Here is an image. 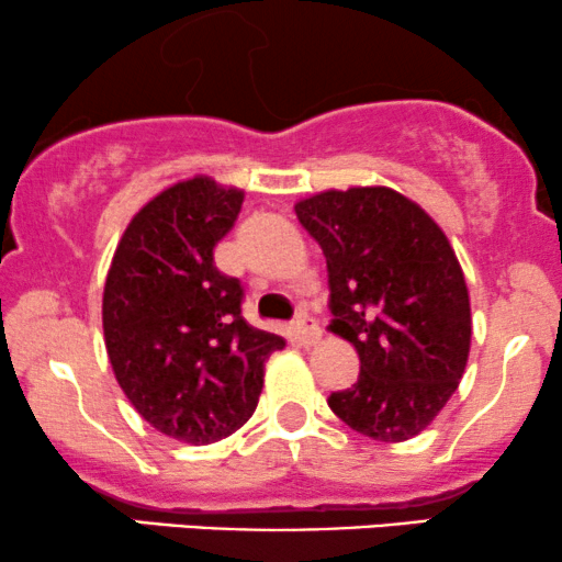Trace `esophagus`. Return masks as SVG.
Listing matches in <instances>:
<instances>
[{"instance_id": "obj_1", "label": "esophagus", "mask_w": 562, "mask_h": 562, "mask_svg": "<svg viewBox=\"0 0 562 562\" xmlns=\"http://www.w3.org/2000/svg\"><path fill=\"white\" fill-rule=\"evenodd\" d=\"M294 335H296V340L302 346H315L317 340H319V327H317V323L312 317H307V315H302V317H296V323H294Z\"/></svg>"}]
</instances>
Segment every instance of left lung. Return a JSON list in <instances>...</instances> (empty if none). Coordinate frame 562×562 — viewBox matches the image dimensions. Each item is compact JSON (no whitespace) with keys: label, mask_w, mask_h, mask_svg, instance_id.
Here are the masks:
<instances>
[{"label":"left lung","mask_w":562,"mask_h":562,"mask_svg":"<svg viewBox=\"0 0 562 562\" xmlns=\"http://www.w3.org/2000/svg\"><path fill=\"white\" fill-rule=\"evenodd\" d=\"M294 211L327 260L330 330L361 361L359 382L327 405L374 441L413 439L454 395L470 356V294L447 235L384 186L325 191Z\"/></svg>","instance_id":"obj_1"}]
</instances>
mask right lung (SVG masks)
Returning a JSON list of instances; mask_svg holds the SVG:
<instances>
[{
	"mask_svg": "<svg viewBox=\"0 0 562 562\" xmlns=\"http://www.w3.org/2000/svg\"><path fill=\"white\" fill-rule=\"evenodd\" d=\"M245 193L195 175L138 209L103 291L108 359L123 395L159 434L214 443L255 413L281 335L243 317V283L214 266Z\"/></svg>",
	"mask_w": 562,
	"mask_h": 562,
	"instance_id": "obj_1",
	"label": "right lung"
}]
</instances>
